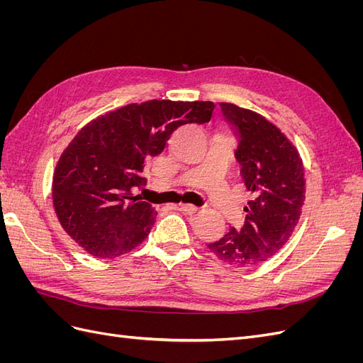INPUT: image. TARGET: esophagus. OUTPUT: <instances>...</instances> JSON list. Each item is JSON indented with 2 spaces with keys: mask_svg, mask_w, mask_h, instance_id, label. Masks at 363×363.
Listing matches in <instances>:
<instances>
[{
  "mask_svg": "<svg viewBox=\"0 0 363 363\" xmlns=\"http://www.w3.org/2000/svg\"><path fill=\"white\" fill-rule=\"evenodd\" d=\"M180 208H182L184 213H188V215H192V213H195L196 211H199V207L194 206V204H182Z\"/></svg>",
  "mask_w": 363,
  "mask_h": 363,
  "instance_id": "1",
  "label": "esophagus"
}]
</instances>
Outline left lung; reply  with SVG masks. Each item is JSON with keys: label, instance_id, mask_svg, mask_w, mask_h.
<instances>
[{"label": "left lung", "instance_id": "1", "mask_svg": "<svg viewBox=\"0 0 363 363\" xmlns=\"http://www.w3.org/2000/svg\"><path fill=\"white\" fill-rule=\"evenodd\" d=\"M219 107L238 138L235 157L252 199L244 207L242 228L230 227L207 248L227 265L248 268L279 252L298 224L304 167L292 142L268 119L236 104L219 103Z\"/></svg>", "mask_w": 363, "mask_h": 363}]
</instances>
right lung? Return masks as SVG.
<instances>
[{
	"mask_svg": "<svg viewBox=\"0 0 363 363\" xmlns=\"http://www.w3.org/2000/svg\"><path fill=\"white\" fill-rule=\"evenodd\" d=\"M212 101L151 100L127 104L86 124L65 148L52 177L59 221L89 255L112 259L148 236L157 212L133 188L145 164L183 124L211 121Z\"/></svg>",
	"mask_w": 363,
	"mask_h": 363,
	"instance_id": "1",
	"label": "right lung"
}]
</instances>
